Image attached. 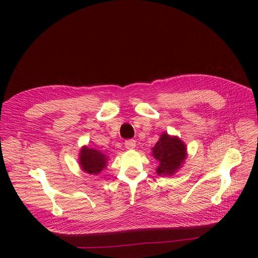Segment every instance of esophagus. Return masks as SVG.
<instances>
[{
	"instance_id": "esophagus-1",
	"label": "esophagus",
	"mask_w": 258,
	"mask_h": 258,
	"mask_svg": "<svg viewBox=\"0 0 258 258\" xmlns=\"http://www.w3.org/2000/svg\"><path fill=\"white\" fill-rule=\"evenodd\" d=\"M136 146V142L134 140H127L125 142V147L127 150H133Z\"/></svg>"
}]
</instances>
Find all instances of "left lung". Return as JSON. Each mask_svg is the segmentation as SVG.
I'll return each mask as SVG.
<instances>
[{
	"label": "left lung",
	"mask_w": 258,
	"mask_h": 258,
	"mask_svg": "<svg viewBox=\"0 0 258 258\" xmlns=\"http://www.w3.org/2000/svg\"><path fill=\"white\" fill-rule=\"evenodd\" d=\"M152 155L158 162L156 173L158 175L172 176L182 167L186 160V145L177 136H169L164 132L155 146L152 149Z\"/></svg>",
	"instance_id": "left-lung-1"
}]
</instances>
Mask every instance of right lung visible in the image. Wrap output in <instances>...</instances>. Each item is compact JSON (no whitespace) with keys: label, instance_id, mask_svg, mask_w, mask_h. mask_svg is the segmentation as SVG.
Instances as JSON below:
<instances>
[{"label":"right lung","instance_id":"obj_1","mask_svg":"<svg viewBox=\"0 0 258 258\" xmlns=\"http://www.w3.org/2000/svg\"><path fill=\"white\" fill-rule=\"evenodd\" d=\"M79 163L84 172L96 175L106 167L107 156L101 151L83 146L80 152Z\"/></svg>","mask_w":258,"mask_h":258}]
</instances>
